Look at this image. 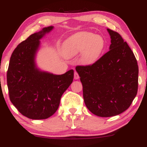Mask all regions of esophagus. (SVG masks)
Segmentation results:
<instances>
[{
	"label": "esophagus",
	"instance_id": "34e87169",
	"mask_svg": "<svg viewBox=\"0 0 147 147\" xmlns=\"http://www.w3.org/2000/svg\"><path fill=\"white\" fill-rule=\"evenodd\" d=\"M74 78H75V79H79V76L77 72H75V74H74Z\"/></svg>",
	"mask_w": 147,
	"mask_h": 147
}]
</instances>
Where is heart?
<instances>
[{
    "label": "heart",
    "instance_id": "1",
    "mask_svg": "<svg viewBox=\"0 0 147 147\" xmlns=\"http://www.w3.org/2000/svg\"><path fill=\"white\" fill-rule=\"evenodd\" d=\"M105 46V40L100 35L89 32H80L64 42L63 52L67 58L82 54L81 62L85 65H90L100 58Z\"/></svg>",
    "mask_w": 147,
    "mask_h": 147
}]
</instances>
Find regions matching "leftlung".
<instances>
[{
    "label": "left lung",
    "instance_id": "1",
    "mask_svg": "<svg viewBox=\"0 0 147 147\" xmlns=\"http://www.w3.org/2000/svg\"><path fill=\"white\" fill-rule=\"evenodd\" d=\"M111 36L109 51L90 65L76 67L83 86L86 106L102 117L117 115L131 106L138 87V65L134 54L116 32Z\"/></svg>",
    "mask_w": 147,
    "mask_h": 147
}]
</instances>
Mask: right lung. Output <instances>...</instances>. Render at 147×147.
<instances>
[{
    "instance_id": "1",
    "label": "right lung",
    "mask_w": 147,
    "mask_h": 147,
    "mask_svg": "<svg viewBox=\"0 0 147 147\" xmlns=\"http://www.w3.org/2000/svg\"><path fill=\"white\" fill-rule=\"evenodd\" d=\"M53 28L47 27L30 35L18 45L10 58L7 73L10 101L23 115L32 119H47L55 113L73 81V70L54 75L36 65L40 39Z\"/></svg>"
}]
</instances>
